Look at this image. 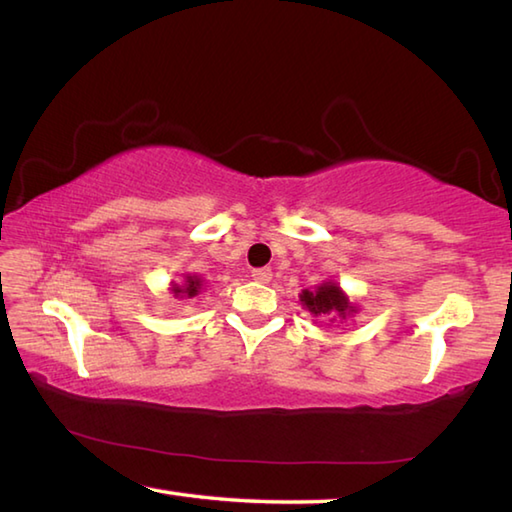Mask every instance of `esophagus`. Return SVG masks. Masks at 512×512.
Segmentation results:
<instances>
[{
	"instance_id": "obj_1",
	"label": "esophagus",
	"mask_w": 512,
	"mask_h": 512,
	"mask_svg": "<svg viewBox=\"0 0 512 512\" xmlns=\"http://www.w3.org/2000/svg\"><path fill=\"white\" fill-rule=\"evenodd\" d=\"M253 280L259 282V284H268L273 280V271H271V268H255Z\"/></svg>"
}]
</instances>
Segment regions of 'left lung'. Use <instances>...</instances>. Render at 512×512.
<instances>
[{
  "label": "left lung",
  "mask_w": 512,
  "mask_h": 512,
  "mask_svg": "<svg viewBox=\"0 0 512 512\" xmlns=\"http://www.w3.org/2000/svg\"><path fill=\"white\" fill-rule=\"evenodd\" d=\"M300 302L315 318H329V322L338 318L347 320L349 315L356 313V306L349 302V297L342 293L336 282H324L315 291H302Z\"/></svg>",
  "instance_id": "8db88e82"
}]
</instances>
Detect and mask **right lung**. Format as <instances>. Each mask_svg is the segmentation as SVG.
I'll return each mask as SVG.
<instances>
[{
    "label": "right lung",
    "instance_id": "right-lung-1",
    "mask_svg": "<svg viewBox=\"0 0 512 512\" xmlns=\"http://www.w3.org/2000/svg\"><path fill=\"white\" fill-rule=\"evenodd\" d=\"M203 288V280L199 275H185V284H172V293L176 297H194L199 295V291Z\"/></svg>",
    "mask_w": 512,
    "mask_h": 512
}]
</instances>
